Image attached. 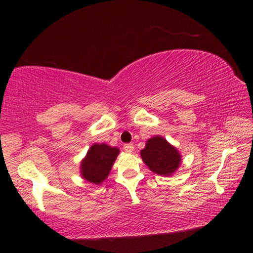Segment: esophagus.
I'll use <instances>...</instances> for the list:
<instances>
[{
    "mask_svg": "<svg viewBox=\"0 0 253 253\" xmlns=\"http://www.w3.org/2000/svg\"><path fill=\"white\" fill-rule=\"evenodd\" d=\"M124 151L127 152V153H132V151H134V145H132V144L124 145Z\"/></svg>",
    "mask_w": 253,
    "mask_h": 253,
    "instance_id": "34e87169",
    "label": "esophagus"
}]
</instances>
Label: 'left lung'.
I'll return each instance as SVG.
<instances>
[{
	"instance_id": "1",
	"label": "left lung",
	"mask_w": 253,
	"mask_h": 253,
	"mask_svg": "<svg viewBox=\"0 0 253 253\" xmlns=\"http://www.w3.org/2000/svg\"><path fill=\"white\" fill-rule=\"evenodd\" d=\"M140 156L152 172L163 176H170L181 164V154L162 136L148 139Z\"/></svg>"
}]
</instances>
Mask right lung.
<instances>
[{"instance_id":"add662e5","label":"right lung","mask_w":253,"mask_h":253,"mask_svg":"<svg viewBox=\"0 0 253 253\" xmlns=\"http://www.w3.org/2000/svg\"><path fill=\"white\" fill-rule=\"evenodd\" d=\"M119 154L117 147L106 144H93L81 161L80 173L85 181L99 185L108 176L114 162Z\"/></svg>"}]
</instances>
